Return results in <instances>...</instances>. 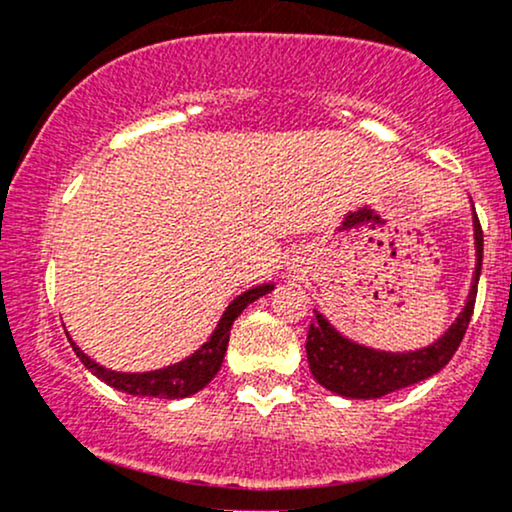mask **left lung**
I'll return each instance as SVG.
<instances>
[{
	"label": "left lung",
	"mask_w": 512,
	"mask_h": 512,
	"mask_svg": "<svg viewBox=\"0 0 512 512\" xmlns=\"http://www.w3.org/2000/svg\"><path fill=\"white\" fill-rule=\"evenodd\" d=\"M474 209V204H472ZM474 221V248H477V264H474L472 289H469L467 303L457 320L445 330L443 337L416 351H380L370 349L344 337L332 327L320 310H315L313 322L308 330V351L310 373L322 387L349 399H378L402 387L416 385L431 378L438 370L448 366L452 354L460 346L477 301V284L481 274V257H484V233H481L477 211L472 214Z\"/></svg>",
	"instance_id": "8db88e82"
}]
</instances>
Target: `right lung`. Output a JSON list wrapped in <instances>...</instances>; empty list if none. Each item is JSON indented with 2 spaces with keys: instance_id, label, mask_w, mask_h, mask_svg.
Masks as SVG:
<instances>
[{
  "instance_id": "add662e5",
  "label": "right lung",
  "mask_w": 512,
  "mask_h": 512,
  "mask_svg": "<svg viewBox=\"0 0 512 512\" xmlns=\"http://www.w3.org/2000/svg\"><path fill=\"white\" fill-rule=\"evenodd\" d=\"M272 289L274 284H260V286H252V289L243 291L240 296L233 298V301L228 303V308L223 310L219 325L214 327V332H211L207 342L199 346L195 354H190L187 358H182V361L166 368L146 370V373H120V370H110L101 366V363L93 361V358L86 356L84 351L72 342V339H69V344H72L74 354L81 358V363H84L96 378H101L103 383L115 387V390L127 392V395H134V397H161V399L190 397L202 390V387H207L211 380H214V375L219 373L223 356H226L228 339H231V327L233 322H236V317L243 313L250 303H255L257 298L267 296Z\"/></svg>"
}]
</instances>
